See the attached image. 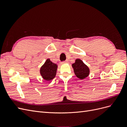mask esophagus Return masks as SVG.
I'll use <instances>...</instances> for the list:
<instances>
[{
    "mask_svg": "<svg viewBox=\"0 0 127 127\" xmlns=\"http://www.w3.org/2000/svg\"><path fill=\"white\" fill-rule=\"evenodd\" d=\"M68 62V61H63V62L61 63V64H67Z\"/></svg>",
    "mask_w": 127,
    "mask_h": 127,
    "instance_id": "esophagus-1",
    "label": "esophagus"
}]
</instances>
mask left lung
I'll use <instances>...</instances> for the list:
<instances>
[{"label":"left lung","mask_w":127,"mask_h":127,"mask_svg":"<svg viewBox=\"0 0 127 127\" xmlns=\"http://www.w3.org/2000/svg\"><path fill=\"white\" fill-rule=\"evenodd\" d=\"M75 75L80 79H84L89 76L90 73V68L83 61L80 59L75 60V63L72 64Z\"/></svg>","instance_id":"obj_1"}]
</instances>
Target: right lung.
Listing matches in <instances>:
<instances>
[{"label": "right lung", "instance_id": "add662e5", "mask_svg": "<svg viewBox=\"0 0 127 127\" xmlns=\"http://www.w3.org/2000/svg\"><path fill=\"white\" fill-rule=\"evenodd\" d=\"M58 65L47 59L40 69V73L42 78L46 81H50L54 78L57 74Z\"/></svg>", "mask_w": 127, "mask_h": 127}]
</instances>
